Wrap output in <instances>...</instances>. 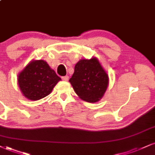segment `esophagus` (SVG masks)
I'll return each instance as SVG.
<instances>
[{"label": "esophagus", "mask_w": 155, "mask_h": 155, "mask_svg": "<svg viewBox=\"0 0 155 155\" xmlns=\"http://www.w3.org/2000/svg\"><path fill=\"white\" fill-rule=\"evenodd\" d=\"M61 79H62L63 81H68V76H62V77H61Z\"/></svg>", "instance_id": "esophagus-1"}]
</instances>
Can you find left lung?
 <instances>
[{
	"label": "left lung",
	"instance_id": "1",
	"mask_svg": "<svg viewBox=\"0 0 155 155\" xmlns=\"http://www.w3.org/2000/svg\"><path fill=\"white\" fill-rule=\"evenodd\" d=\"M80 98L89 102L102 98L108 85V76L96 58L83 59L76 64L74 73L69 79Z\"/></svg>",
	"mask_w": 155,
	"mask_h": 155
}]
</instances>
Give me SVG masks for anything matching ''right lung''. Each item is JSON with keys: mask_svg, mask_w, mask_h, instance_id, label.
<instances>
[{"mask_svg": "<svg viewBox=\"0 0 155 155\" xmlns=\"http://www.w3.org/2000/svg\"><path fill=\"white\" fill-rule=\"evenodd\" d=\"M61 78L45 61H34L20 73L18 83L23 94L31 100L48 96Z\"/></svg>", "mask_w": 155, "mask_h": 155, "instance_id": "obj_1", "label": "right lung"}]
</instances>
